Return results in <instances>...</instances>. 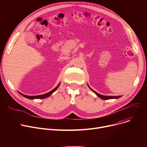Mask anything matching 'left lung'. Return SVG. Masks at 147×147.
Wrapping results in <instances>:
<instances>
[{
	"mask_svg": "<svg viewBox=\"0 0 147 147\" xmlns=\"http://www.w3.org/2000/svg\"><path fill=\"white\" fill-rule=\"evenodd\" d=\"M88 87L89 88V89L91 90H92L93 91L94 93H95V94L99 97V98H100L101 99H117V98H120V97H121L122 96H105V95H101V94H98V93H97L96 92H95V90H94L93 89H92L89 85L88 84Z\"/></svg>",
	"mask_w": 147,
	"mask_h": 147,
	"instance_id": "1",
	"label": "left lung"
}]
</instances>
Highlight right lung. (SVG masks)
<instances>
[{"mask_svg":"<svg viewBox=\"0 0 147 147\" xmlns=\"http://www.w3.org/2000/svg\"><path fill=\"white\" fill-rule=\"evenodd\" d=\"M60 83H59L58 84V86H57L55 88H54V89H53V90H52L51 91H50V92H48V93L45 94H43V95H36V96H28V95H26L22 94L20 93V92H19V94H20V95H22L23 96L25 97V98H26L30 99H44V98H46L49 97V96H51V95L53 93V92H55V90L58 88V87H59V86Z\"/></svg>","mask_w":147,"mask_h":147,"instance_id":"add662e5","label":"right lung"}]
</instances>
